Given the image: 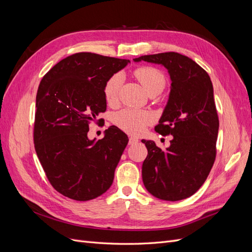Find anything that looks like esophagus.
Listing matches in <instances>:
<instances>
[{
	"label": "esophagus",
	"mask_w": 252,
	"mask_h": 252,
	"mask_svg": "<svg viewBox=\"0 0 252 252\" xmlns=\"http://www.w3.org/2000/svg\"><path fill=\"white\" fill-rule=\"evenodd\" d=\"M139 142L138 138H134V136H131V138H129V145H134Z\"/></svg>",
	"instance_id": "34e87169"
}]
</instances>
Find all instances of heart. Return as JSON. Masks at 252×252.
<instances>
[{"mask_svg":"<svg viewBox=\"0 0 252 252\" xmlns=\"http://www.w3.org/2000/svg\"><path fill=\"white\" fill-rule=\"evenodd\" d=\"M135 78L142 84L144 90L147 94H161L166 86V77L164 73L154 67H141L134 71ZM122 77L120 73H116L106 81L104 85V97L106 102L112 105L118 101V94L121 86ZM151 118L147 112L141 110L124 109L114 114L113 123L122 130L130 134L141 133Z\"/></svg>","mask_w":252,"mask_h":252,"instance_id":"obj_1","label":"heart"}]
</instances>
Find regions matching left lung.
<instances>
[{"label":"left lung","mask_w":252,"mask_h":252,"mask_svg":"<svg viewBox=\"0 0 252 252\" xmlns=\"http://www.w3.org/2000/svg\"><path fill=\"white\" fill-rule=\"evenodd\" d=\"M133 61L164 66L171 80L168 102L155 130L173 138L166 150L154 141L142 140L148 150L142 166L143 183L159 200L187 199L204 184L216 159L219 118L211 80L193 60L178 52Z\"/></svg>","instance_id":"1"}]
</instances>
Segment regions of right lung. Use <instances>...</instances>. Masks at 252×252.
<instances>
[{"instance_id":"obj_1","label":"right lung","mask_w":252,"mask_h":252,"mask_svg":"<svg viewBox=\"0 0 252 252\" xmlns=\"http://www.w3.org/2000/svg\"><path fill=\"white\" fill-rule=\"evenodd\" d=\"M128 63L96 53H74L53 66L40 83L34 148L50 184L69 199H95L112 184L128 136L117 126L105 130L102 140H89L87 133L91 122L106 111V81Z\"/></svg>"}]
</instances>
